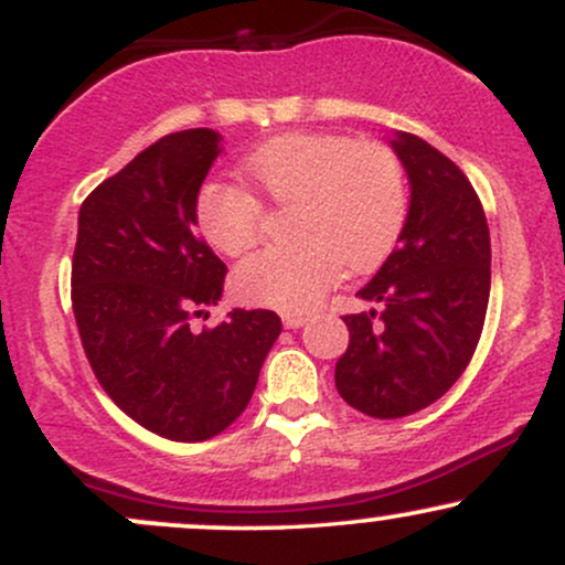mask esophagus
I'll use <instances>...</instances> for the list:
<instances>
[{
  "label": "esophagus",
  "mask_w": 565,
  "mask_h": 565,
  "mask_svg": "<svg viewBox=\"0 0 565 565\" xmlns=\"http://www.w3.org/2000/svg\"><path fill=\"white\" fill-rule=\"evenodd\" d=\"M284 327L287 329H300L302 323H308V316L305 313H284Z\"/></svg>",
  "instance_id": "esophagus-1"
}]
</instances>
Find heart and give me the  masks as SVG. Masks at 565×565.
I'll return each instance as SVG.
<instances>
[{
    "instance_id": "heart-1",
    "label": "heart",
    "mask_w": 565,
    "mask_h": 565,
    "mask_svg": "<svg viewBox=\"0 0 565 565\" xmlns=\"http://www.w3.org/2000/svg\"><path fill=\"white\" fill-rule=\"evenodd\" d=\"M244 172L278 206H291L287 246H265L233 270L238 300L305 310L348 270H366L393 249L406 220V178L377 142L345 135L289 132L263 142ZM263 206L244 188L201 185L196 225L223 255H242L260 236Z\"/></svg>"
}]
</instances>
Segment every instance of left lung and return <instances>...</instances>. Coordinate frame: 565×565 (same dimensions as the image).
<instances>
[{"label": "left lung", "instance_id": "left-lung-1", "mask_svg": "<svg viewBox=\"0 0 565 565\" xmlns=\"http://www.w3.org/2000/svg\"><path fill=\"white\" fill-rule=\"evenodd\" d=\"M412 185L398 246L359 297L380 310L342 316L350 342L337 391L377 419L438 401L470 364L491 289L489 225L476 188L417 135L391 140Z\"/></svg>", "mask_w": 565, "mask_h": 565}]
</instances>
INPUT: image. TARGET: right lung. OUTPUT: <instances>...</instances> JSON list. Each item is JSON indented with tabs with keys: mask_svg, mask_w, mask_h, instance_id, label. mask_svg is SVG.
Instances as JSON below:
<instances>
[{
	"mask_svg": "<svg viewBox=\"0 0 565 565\" xmlns=\"http://www.w3.org/2000/svg\"><path fill=\"white\" fill-rule=\"evenodd\" d=\"M220 132L183 129L140 151L84 199L71 302L89 366L127 417L170 440H206L249 404L281 334L274 310L193 316L223 297L225 263L196 233V196Z\"/></svg>",
	"mask_w": 565,
	"mask_h": 565,
	"instance_id": "1",
	"label": "right lung"
}]
</instances>
